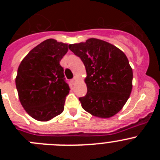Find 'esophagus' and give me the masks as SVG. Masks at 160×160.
<instances>
[{"instance_id":"1","label":"esophagus","mask_w":160,"mask_h":160,"mask_svg":"<svg viewBox=\"0 0 160 160\" xmlns=\"http://www.w3.org/2000/svg\"><path fill=\"white\" fill-rule=\"evenodd\" d=\"M76 81H77V78H73V79H71V83L73 85H74L75 84V82H76Z\"/></svg>"}]
</instances>
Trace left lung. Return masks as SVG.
I'll return each instance as SVG.
<instances>
[{"label": "left lung", "mask_w": 160, "mask_h": 160, "mask_svg": "<svg viewBox=\"0 0 160 160\" xmlns=\"http://www.w3.org/2000/svg\"><path fill=\"white\" fill-rule=\"evenodd\" d=\"M86 67L87 93L79 98L85 111L107 118L119 112L132 90L133 71L125 53L105 41L90 38L69 45Z\"/></svg>", "instance_id": "obj_1"}]
</instances>
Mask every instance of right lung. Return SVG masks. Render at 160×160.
<instances>
[{
	"label": "right lung",
	"instance_id": "1",
	"mask_svg": "<svg viewBox=\"0 0 160 160\" xmlns=\"http://www.w3.org/2000/svg\"><path fill=\"white\" fill-rule=\"evenodd\" d=\"M67 51V44L47 39L31 49L19 65L15 80L19 100L38 121H49L64 111L70 87L60 61Z\"/></svg>",
	"mask_w": 160,
	"mask_h": 160
}]
</instances>
